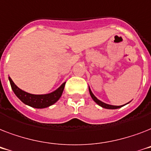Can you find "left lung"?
Returning <instances> with one entry per match:
<instances>
[{
  "instance_id": "8db88e82",
  "label": "left lung",
  "mask_w": 151,
  "mask_h": 151,
  "mask_svg": "<svg viewBox=\"0 0 151 151\" xmlns=\"http://www.w3.org/2000/svg\"><path fill=\"white\" fill-rule=\"evenodd\" d=\"M88 89H89L90 96H91V97L92 98V99H93V100H94L95 102H96V103L98 104V105L100 106H102L103 108H106V109H111V110H113V109H118V108L123 106H113V105H110V104H106V103H103V102L100 101L99 99H97L96 97L95 96L94 94L92 93V91H91V89H90V88H88Z\"/></svg>"
}]
</instances>
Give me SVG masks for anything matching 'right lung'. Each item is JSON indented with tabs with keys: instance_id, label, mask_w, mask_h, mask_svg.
I'll return each instance as SVG.
<instances>
[{
	"instance_id": "add662e5",
	"label": "right lung",
	"mask_w": 151,
	"mask_h": 151,
	"mask_svg": "<svg viewBox=\"0 0 151 151\" xmlns=\"http://www.w3.org/2000/svg\"><path fill=\"white\" fill-rule=\"evenodd\" d=\"M8 79L10 81L12 89L13 90L15 96L23 103L29 106H32V107L37 108V109L48 107L56 103L59 99V98L61 97L64 87H65V84H66V82L63 83L61 86L58 88L55 91L48 93V94L34 95L30 94V93H28V92H24L22 89H20L19 88H18L15 85V83L13 82L10 77H8Z\"/></svg>"
}]
</instances>
